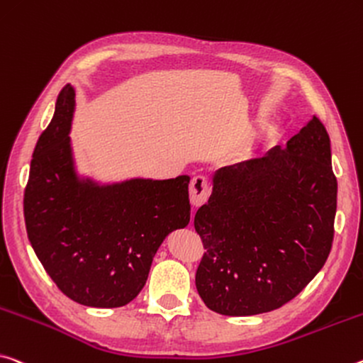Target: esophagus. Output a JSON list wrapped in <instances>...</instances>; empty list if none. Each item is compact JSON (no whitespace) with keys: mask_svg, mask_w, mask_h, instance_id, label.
Masks as SVG:
<instances>
[{"mask_svg":"<svg viewBox=\"0 0 363 363\" xmlns=\"http://www.w3.org/2000/svg\"><path fill=\"white\" fill-rule=\"evenodd\" d=\"M210 192V184L205 176H195L189 186V195H191V203L194 206H200L206 202Z\"/></svg>","mask_w":363,"mask_h":363,"instance_id":"34e87169","label":"esophagus"}]
</instances>
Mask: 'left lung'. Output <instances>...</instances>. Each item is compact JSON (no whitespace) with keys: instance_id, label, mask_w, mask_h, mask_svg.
Masks as SVG:
<instances>
[{"instance_id":"1","label":"left lung","mask_w":363,"mask_h":363,"mask_svg":"<svg viewBox=\"0 0 363 363\" xmlns=\"http://www.w3.org/2000/svg\"><path fill=\"white\" fill-rule=\"evenodd\" d=\"M336 199L330 135L316 116L286 148L218 169L194 220L206 250L195 274L205 306L249 316L292 301L330 255Z\"/></svg>"}]
</instances>
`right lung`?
I'll use <instances>...</instances> for the list:
<instances>
[{
	"mask_svg": "<svg viewBox=\"0 0 363 363\" xmlns=\"http://www.w3.org/2000/svg\"><path fill=\"white\" fill-rule=\"evenodd\" d=\"M74 106L67 84L32 155L27 235L62 294L87 307H123L145 286L166 235L191 221V177L111 186L79 179L69 137Z\"/></svg>",
	"mask_w": 363,
	"mask_h": 363,
	"instance_id": "right-lung-1",
	"label": "right lung"
}]
</instances>
